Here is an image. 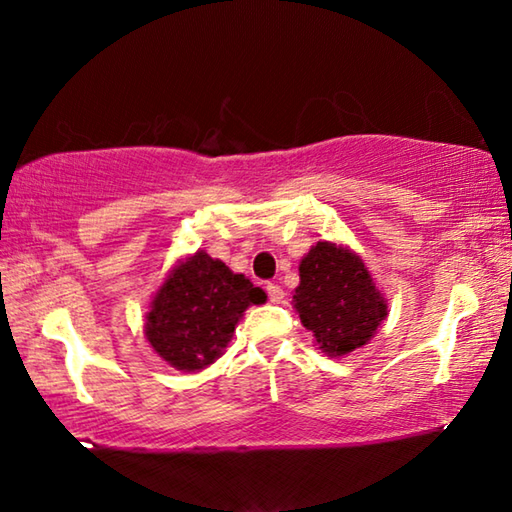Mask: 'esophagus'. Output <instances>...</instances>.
Wrapping results in <instances>:
<instances>
[{
    "label": "esophagus",
    "instance_id": "obj_1",
    "mask_svg": "<svg viewBox=\"0 0 512 512\" xmlns=\"http://www.w3.org/2000/svg\"><path fill=\"white\" fill-rule=\"evenodd\" d=\"M266 293H268V300H271L273 305H280V302L284 300L282 287H277V284H273V282L266 284Z\"/></svg>",
    "mask_w": 512,
    "mask_h": 512
}]
</instances>
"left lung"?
Here are the masks:
<instances>
[{"mask_svg": "<svg viewBox=\"0 0 512 512\" xmlns=\"http://www.w3.org/2000/svg\"><path fill=\"white\" fill-rule=\"evenodd\" d=\"M296 309L302 325L329 357L366 345L386 318L381 298L361 259L329 241H318L300 262Z\"/></svg>", "mask_w": 512, "mask_h": 512, "instance_id": "8db88e82", "label": "left lung"}]
</instances>
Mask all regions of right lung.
I'll list each match as a JSON object with an SVG mask.
<instances>
[{
    "label": "right lung",
    "instance_id": "right-lung-1",
    "mask_svg": "<svg viewBox=\"0 0 512 512\" xmlns=\"http://www.w3.org/2000/svg\"><path fill=\"white\" fill-rule=\"evenodd\" d=\"M264 300L266 293L244 275L198 250L155 293L146 336L169 366L201 370L221 357L244 311Z\"/></svg>",
    "mask_w": 512,
    "mask_h": 512
}]
</instances>
